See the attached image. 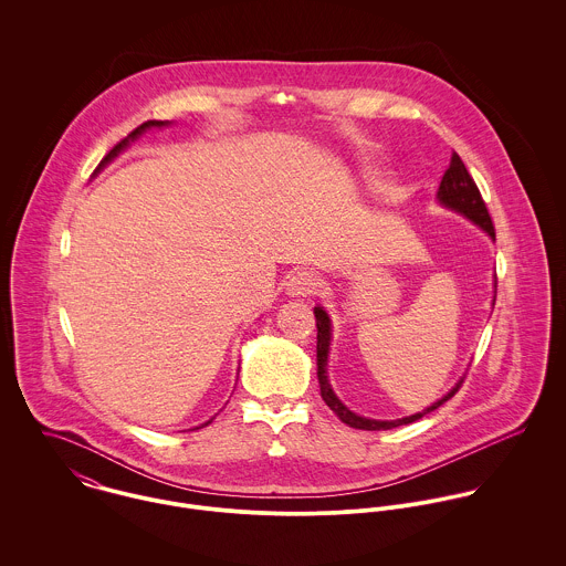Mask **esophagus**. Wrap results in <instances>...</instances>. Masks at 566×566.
Listing matches in <instances>:
<instances>
[{
    "instance_id": "esophagus-1",
    "label": "esophagus",
    "mask_w": 566,
    "mask_h": 566,
    "mask_svg": "<svg viewBox=\"0 0 566 566\" xmlns=\"http://www.w3.org/2000/svg\"><path fill=\"white\" fill-rule=\"evenodd\" d=\"M321 276L312 270H296L287 281V294L290 296H312L321 287Z\"/></svg>"
}]
</instances>
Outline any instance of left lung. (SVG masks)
<instances>
[{
    "label": "left lung",
    "instance_id": "8db88e82",
    "mask_svg": "<svg viewBox=\"0 0 566 566\" xmlns=\"http://www.w3.org/2000/svg\"><path fill=\"white\" fill-rule=\"evenodd\" d=\"M438 200L449 207V209H455L460 213H464L469 220H473L475 224H480L484 229L485 233L494 240V224H492V218L488 213V207H485L484 198L473 180V176L469 174L467 165L460 159L458 153H453L451 163H449V169L444 171L442 176V182H440V189H438ZM316 314V326H318V344H316V350H318V381H321V395H323L324 403L328 405L335 416L353 427V429H364V431H384V429H395L399 424H409L418 418H422L424 413L438 409L440 405L447 403L460 388H462V381L447 395L442 397L438 403L427 407L424 411H418L413 416H407V418H399V420H373V418H364V416H357L353 413L348 407H344L342 401L333 395L331 386H328V379H326V355H328V342H331V321L326 316L323 307H316L314 310Z\"/></svg>",
    "mask_w": 566,
    "mask_h": 566
}]
</instances>
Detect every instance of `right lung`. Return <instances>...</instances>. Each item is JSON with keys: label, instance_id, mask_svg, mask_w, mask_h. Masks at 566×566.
<instances>
[{"label": "right lung", "instance_id": "obj_1", "mask_svg": "<svg viewBox=\"0 0 566 566\" xmlns=\"http://www.w3.org/2000/svg\"><path fill=\"white\" fill-rule=\"evenodd\" d=\"M163 124H165V122H157V119H150V122H144L142 126H137V128H135V130H133V133H130V135H128L126 139H122V142H119V144H117V146H115V148H113V150H111V153H108V155H106V157H104V159L99 161V165L95 167V171H97L99 167H104V165L111 161L113 157H117V153H122V150H124V148L128 146V142H130V139H137V137H139V135H142V133L146 130V128H150V126H163ZM209 422H211V420H209ZM209 422H207V424H209Z\"/></svg>", "mask_w": 566, "mask_h": 566}]
</instances>
